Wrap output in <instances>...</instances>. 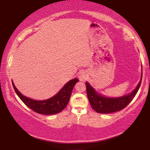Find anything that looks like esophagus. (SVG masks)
<instances>
[{"label":"esophagus","mask_w":150,"mask_h":150,"mask_svg":"<svg viewBox=\"0 0 150 150\" xmlns=\"http://www.w3.org/2000/svg\"><path fill=\"white\" fill-rule=\"evenodd\" d=\"M87 74L85 71H81V73L79 74V80L81 81H86V79H87Z\"/></svg>","instance_id":"obj_1"}]
</instances>
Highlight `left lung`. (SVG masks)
Returning a JSON list of instances; mask_svg holds the SVG:
<instances>
[{"instance_id": "1", "label": "left lung", "mask_w": 150, "mask_h": 150, "mask_svg": "<svg viewBox=\"0 0 150 150\" xmlns=\"http://www.w3.org/2000/svg\"><path fill=\"white\" fill-rule=\"evenodd\" d=\"M143 74V73H142ZM141 80L139 82L134 91L128 95L122 96L121 98H106L103 96L98 94L93 87L88 83H86L87 94L89 103L93 109L99 113H111L122 110L132 101L138 91L141 84Z\"/></svg>"}]
</instances>
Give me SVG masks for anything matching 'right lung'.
Wrapping results in <instances>:
<instances>
[{"instance_id": "add662e5", "label": "right lung", "mask_w": 150, "mask_h": 150, "mask_svg": "<svg viewBox=\"0 0 150 150\" xmlns=\"http://www.w3.org/2000/svg\"><path fill=\"white\" fill-rule=\"evenodd\" d=\"M79 81L78 79H74L69 81L65 85L56 96L46 100H35L30 99L24 96L14 85L13 82V89L22 102L33 111L42 115H53L59 113L62 111L68 104L70 98L71 91L75 84Z\"/></svg>"}]
</instances>
